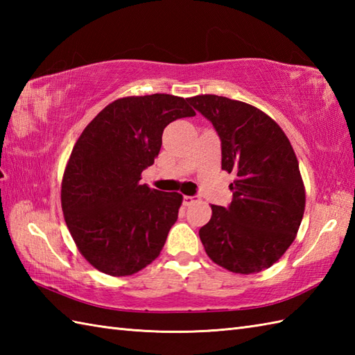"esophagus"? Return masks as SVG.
<instances>
[{"label": "esophagus", "mask_w": 355, "mask_h": 355, "mask_svg": "<svg viewBox=\"0 0 355 355\" xmlns=\"http://www.w3.org/2000/svg\"><path fill=\"white\" fill-rule=\"evenodd\" d=\"M197 201V197H189V195H184L183 197V205L184 206H191L192 202Z\"/></svg>", "instance_id": "obj_1"}]
</instances>
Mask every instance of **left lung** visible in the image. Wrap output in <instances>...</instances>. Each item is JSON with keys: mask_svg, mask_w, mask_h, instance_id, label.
I'll use <instances>...</instances> for the list:
<instances>
[{"mask_svg": "<svg viewBox=\"0 0 355 355\" xmlns=\"http://www.w3.org/2000/svg\"><path fill=\"white\" fill-rule=\"evenodd\" d=\"M221 140V168L233 172V200L212 206L200 229L206 253L233 273L268 268L296 238L305 210L299 163L279 125L252 105L205 94L187 99Z\"/></svg>", "mask_w": 355, "mask_h": 355, "instance_id": "obj_1", "label": "left lung"}]
</instances>
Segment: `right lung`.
Wrapping results in <instances>:
<instances>
[{
	"mask_svg": "<svg viewBox=\"0 0 355 355\" xmlns=\"http://www.w3.org/2000/svg\"><path fill=\"white\" fill-rule=\"evenodd\" d=\"M193 116L183 97H123L80 134L64 172L62 212L79 252L102 273L134 275L160 254L183 197L140 184V175L160 153L164 128Z\"/></svg>",
	"mask_w": 355,
	"mask_h": 355,
	"instance_id": "1",
	"label": "right lung"
}]
</instances>
